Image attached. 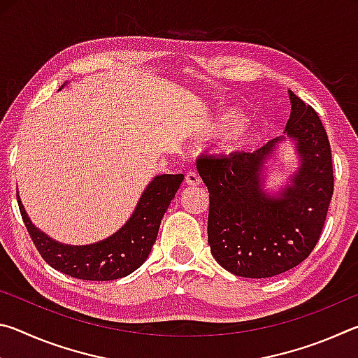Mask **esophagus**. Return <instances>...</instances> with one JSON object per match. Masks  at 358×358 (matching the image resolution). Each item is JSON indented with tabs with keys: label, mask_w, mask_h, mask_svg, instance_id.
<instances>
[{
	"label": "esophagus",
	"mask_w": 358,
	"mask_h": 358,
	"mask_svg": "<svg viewBox=\"0 0 358 358\" xmlns=\"http://www.w3.org/2000/svg\"><path fill=\"white\" fill-rule=\"evenodd\" d=\"M185 181H186V185H189V186H197L199 183H201V177H199V173L196 171H192L191 169V171L186 173Z\"/></svg>",
	"instance_id": "esophagus-1"
}]
</instances>
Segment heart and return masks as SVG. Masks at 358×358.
<instances>
[{"label":"heart","instance_id":"b5f03b06","mask_svg":"<svg viewBox=\"0 0 358 358\" xmlns=\"http://www.w3.org/2000/svg\"><path fill=\"white\" fill-rule=\"evenodd\" d=\"M245 115L237 110L222 112L210 123V132L221 137H232L238 148H246L256 141L257 129L245 124Z\"/></svg>","mask_w":358,"mask_h":358}]
</instances>
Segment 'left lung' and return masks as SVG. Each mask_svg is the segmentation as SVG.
<instances>
[{"label": "left lung", "instance_id": "left-lung-1", "mask_svg": "<svg viewBox=\"0 0 358 358\" xmlns=\"http://www.w3.org/2000/svg\"><path fill=\"white\" fill-rule=\"evenodd\" d=\"M286 136L300 167L281 192L264 191V164L276 137L254 153L207 155L197 171L210 192L208 245L222 268L243 278H270L301 264L322 232L333 194L331 150L319 115L289 92Z\"/></svg>", "mask_w": 358, "mask_h": 358}]
</instances>
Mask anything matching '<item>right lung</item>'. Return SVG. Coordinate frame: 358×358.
<instances>
[{
	"label": "right lung",
	"instance_id": "right-lung-1",
	"mask_svg": "<svg viewBox=\"0 0 358 358\" xmlns=\"http://www.w3.org/2000/svg\"><path fill=\"white\" fill-rule=\"evenodd\" d=\"M185 175H157L143 191L129 221L112 237L94 245L69 246L47 237L29 221L17 194L22 220L42 259L77 280L112 281L137 270L153 248L162 216L177 194Z\"/></svg>",
	"mask_w": 358,
	"mask_h": 358
}]
</instances>
